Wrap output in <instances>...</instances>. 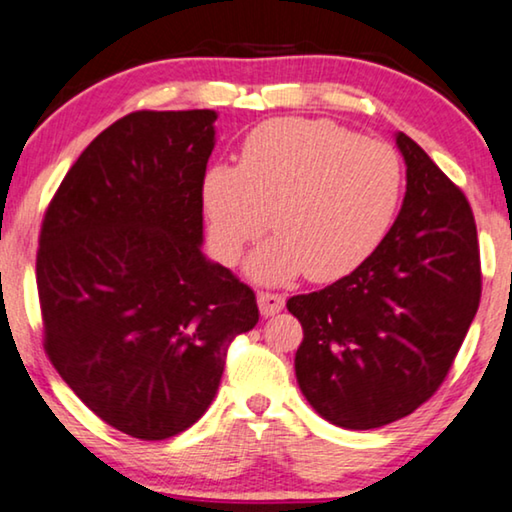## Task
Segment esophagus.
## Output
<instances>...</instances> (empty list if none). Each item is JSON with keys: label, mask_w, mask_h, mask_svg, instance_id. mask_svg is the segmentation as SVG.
Returning a JSON list of instances; mask_svg holds the SVG:
<instances>
[{"label": "esophagus", "mask_w": 512, "mask_h": 512, "mask_svg": "<svg viewBox=\"0 0 512 512\" xmlns=\"http://www.w3.org/2000/svg\"><path fill=\"white\" fill-rule=\"evenodd\" d=\"M257 305H259V312H262L264 317H273V315H278L282 308H285V296L271 294V292H259Z\"/></svg>", "instance_id": "1"}]
</instances>
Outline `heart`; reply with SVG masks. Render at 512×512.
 Here are the masks:
<instances>
[{
    "label": "heart",
    "instance_id": "1",
    "mask_svg": "<svg viewBox=\"0 0 512 512\" xmlns=\"http://www.w3.org/2000/svg\"><path fill=\"white\" fill-rule=\"evenodd\" d=\"M213 253L234 264L269 225L278 230L250 255L257 282L347 276L375 253L402 197V165L384 142L322 119H271L241 147L239 167L213 165L200 186Z\"/></svg>",
    "mask_w": 512,
    "mask_h": 512
}]
</instances>
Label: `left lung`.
Returning a JSON list of instances; mask_svg holds the SVG:
<instances>
[{
	"instance_id": "8db88e82",
	"label": "left lung",
	"mask_w": 512,
	"mask_h": 512,
	"mask_svg": "<svg viewBox=\"0 0 512 512\" xmlns=\"http://www.w3.org/2000/svg\"><path fill=\"white\" fill-rule=\"evenodd\" d=\"M402 209L375 253L349 276L287 310L303 326L301 393L345 430L388 425L432 398L480 303L474 213L462 190L404 133Z\"/></svg>"
}]
</instances>
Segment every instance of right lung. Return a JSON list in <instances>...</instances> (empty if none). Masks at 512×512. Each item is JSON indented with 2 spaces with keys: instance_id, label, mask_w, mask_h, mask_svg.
<instances>
[{
  "instance_id": "right-lung-1",
  "label": "right lung",
  "mask_w": 512,
  "mask_h": 512,
  "mask_svg": "<svg viewBox=\"0 0 512 512\" xmlns=\"http://www.w3.org/2000/svg\"><path fill=\"white\" fill-rule=\"evenodd\" d=\"M213 110L133 112L82 151L41 227L45 352L73 393L135 439L188 430L259 319L253 289L202 253Z\"/></svg>"
}]
</instances>
